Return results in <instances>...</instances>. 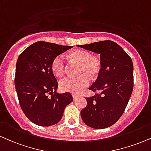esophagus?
<instances>
[{"instance_id": "34e87169", "label": "esophagus", "mask_w": 151, "mask_h": 151, "mask_svg": "<svg viewBox=\"0 0 151 151\" xmlns=\"http://www.w3.org/2000/svg\"><path fill=\"white\" fill-rule=\"evenodd\" d=\"M72 96H73L74 101H76V100H77V97H78V96L76 95V94H73V95H72Z\"/></svg>"}]
</instances>
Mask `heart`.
<instances>
[{
    "label": "heart",
    "mask_w": 151,
    "mask_h": 151,
    "mask_svg": "<svg viewBox=\"0 0 151 151\" xmlns=\"http://www.w3.org/2000/svg\"><path fill=\"white\" fill-rule=\"evenodd\" d=\"M70 57L81 65V74L78 77H68L60 82V88L63 91L78 93L89 84V77H95L99 74L101 69V61L98 58H92L90 52L86 50H77L70 53ZM51 70L54 75L61 77L65 74V63L63 55H58L53 59Z\"/></svg>",
    "instance_id": "heart-1"
}]
</instances>
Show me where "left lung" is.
Returning a JSON list of instances; mask_svg holds the SVG:
<instances>
[{"mask_svg":"<svg viewBox=\"0 0 151 151\" xmlns=\"http://www.w3.org/2000/svg\"><path fill=\"white\" fill-rule=\"evenodd\" d=\"M85 50L100 54L101 69L89 88L101 93L86 98L87 105L81 110L83 122L101 129L113 125L124 112L134 86L133 63L117 43L103 41L79 45Z\"/></svg>","mask_w":151,"mask_h":151,"instance_id":"8db88e82","label":"left lung"}]
</instances>
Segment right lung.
I'll return each instance as SVG.
<instances>
[{
  "instance_id": "add662e5",
  "label": "right lung",
  "mask_w": 151,
  "mask_h": 151,
  "mask_svg": "<svg viewBox=\"0 0 151 151\" xmlns=\"http://www.w3.org/2000/svg\"><path fill=\"white\" fill-rule=\"evenodd\" d=\"M72 47L38 41L18 58L14 77L18 99L24 113L36 125L57 124L73 101L71 93L56 91L58 81L51 70L54 58Z\"/></svg>"
}]
</instances>
